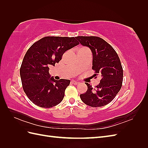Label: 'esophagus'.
I'll list each match as a JSON object with an SVG mask.
<instances>
[{"label":"esophagus","instance_id":"esophagus-1","mask_svg":"<svg viewBox=\"0 0 148 148\" xmlns=\"http://www.w3.org/2000/svg\"><path fill=\"white\" fill-rule=\"evenodd\" d=\"M71 82H72V84H75V85H77V84L79 83V82H78V81H74V80H72V81H71Z\"/></svg>","mask_w":148,"mask_h":148}]
</instances>
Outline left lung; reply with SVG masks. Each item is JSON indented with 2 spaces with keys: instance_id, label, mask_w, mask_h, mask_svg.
Listing matches in <instances>:
<instances>
[{
  "instance_id": "obj_1",
  "label": "left lung",
  "mask_w": 148,
  "mask_h": 148,
  "mask_svg": "<svg viewBox=\"0 0 148 148\" xmlns=\"http://www.w3.org/2000/svg\"><path fill=\"white\" fill-rule=\"evenodd\" d=\"M81 45L89 47L93 53L92 69L95 78L101 77L95 88L86 83L88 90L81 94L85 104L97 108L108 104L115 98L122 86L123 71L120 60L114 48L106 40L96 36H77Z\"/></svg>"
}]
</instances>
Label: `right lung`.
I'll return each instance as SVG.
<instances>
[{
  "mask_svg": "<svg viewBox=\"0 0 148 148\" xmlns=\"http://www.w3.org/2000/svg\"><path fill=\"white\" fill-rule=\"evenodd\" d=\"M79 44L74 37L47 36L27 50L20 67V77L23 91L34 104L49 108L62 101L71 81L50 77L48 66L58 63L66 51Z\"/></svg>",
  "mask_w": 148,
  "mask_h": 148,
  "instance_id": "obj_1",
  "label": "right lung"
}]
</instances>
